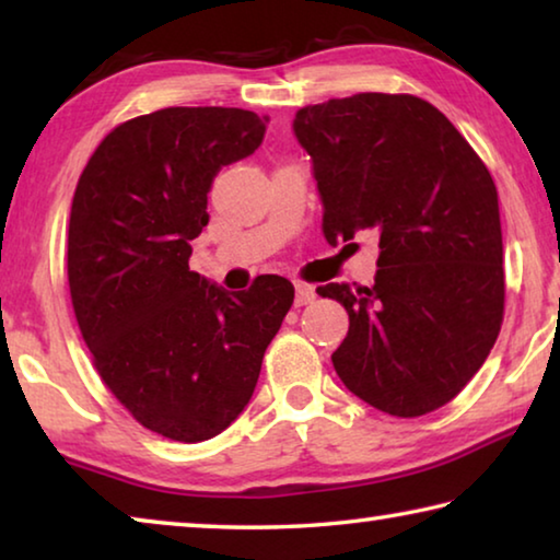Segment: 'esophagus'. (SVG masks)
<instances>
[{"instance_id":"34e87169","label":"esophagus","mask_w":560,"mask_h":560,"mask_svg":"<svg viewBox=\"0 0 560 560\" xmlns=\"http://www.w3.org/2000/svg\"><path fill=\"white\" fill-rule=\"evenodd\" d=\"M316 301V291L308 283H296V296H293V306H308V303Z\"/></svg>"}]
</instances>
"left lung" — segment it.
Listing matches in <instances>:
<instances>
[{
	"label": "left lung",
	"mask_w": 560,
	"mask_h": 560,
	"mask_svg": "<svg viewBox=\"0 0 560 560\" xmlns=\"http://www.w3.org/2000/svg\"><path fill=\"white\" fill-rule=\"evenodd\" d=\"M314 160L330 246L371 232L373 287L316 291L348 311L330 360L360 400L420 417L457 397L504 320V244L487 165L432 103L355 93L293 118Z\"/></svg>",
	"instance_id": "8db88e82"
}]
</instances>
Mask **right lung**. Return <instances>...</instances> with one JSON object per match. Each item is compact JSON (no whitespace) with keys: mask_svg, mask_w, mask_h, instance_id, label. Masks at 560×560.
Returning a JSON list of instances; mask_svg holds the SVG:
<instances>
[{"mask_svg":"<svg viewBox=\"0 0 560 560\" xmlns=\"http://www.w3.org/2000/svg\"><path fill=\"white\" fill-rule=\"evenodd\" d=\"M267 120L220 106L138 116L101 140L75 185L66 264L81 336L108 390L167 440L230 428L293 303L277 273L230 293L189 271L217 173L261 145Z\"/></svg>","mask_w":560,"mask_h":560,"instance_id":"add662e5","label":"right lung"}]
</instances>
